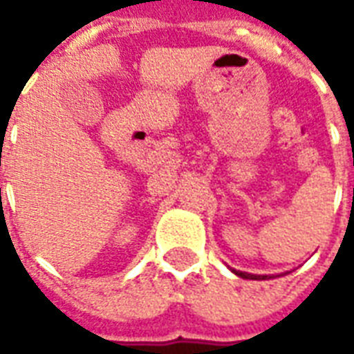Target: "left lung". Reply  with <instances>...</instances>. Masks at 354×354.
I'll use <instances>...</instances> for the list:
<instances>
[{
    "mask_svg": "<svg viewBox=\"0 0 354 354\" xmlns=\"http://www.w3.org/2000/svg\"><path fill=\"white\" fill-rule=\"evenodd\" d=\"M237 277H243V279H250V281H267V279H273L271 274H252L245 273V271H237V269H231Z\"/></svg>",
    "mask_w": 354,
    "mask_h": 354,
    "instance_id": "left-lung-1",
    "label": "left lung"
}]
</instances>
